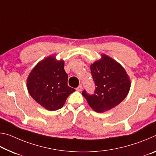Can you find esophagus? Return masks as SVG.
Wrapping results in <instances>:
<instances>
[{
  "label": "esophagus",
  "mask_w": 156,
  "mask_h": 156,
  "mask_svg": "<svg viewBox=\"0 0 156 156\" xmlns=\"http://www.w3.org/2000/svg\"><path fill=\"white\" fill-rule=\"evenodd\" d=\"M82 89H83V86H82V84H80L77 88H76V90L78 91H81Z\"/></svg>",
  "instance_id": "1"
}]
</instances>
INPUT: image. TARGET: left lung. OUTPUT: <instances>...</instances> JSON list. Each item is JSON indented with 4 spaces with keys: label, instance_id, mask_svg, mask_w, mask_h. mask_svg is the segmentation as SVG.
Segmentation results:
<instances>
[{
    "label": "left lung",
    "instance_id": "1",
    "mask_svg": "<svg viewBox=\"0 0 156 156\" xmlns=\"http://www.w3.org/2000/svg\"><path fill=\"white\" fill-rule=\"evenodd\" d=\"M90 69L96 87L94 94L83 91L89 106L95 112L102 113L119 105L131 87L130 79L125 69L105 54L91 64Z\"/></svg>",
    "mask_w": 156,
    "mask_h": 156
}]
</instances>
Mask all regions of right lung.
Returning <instances> with one entry per match:
<instances>
[{"label":"right lung","instance_id":"obj_1","mask_svg":"<svg viewBox=\"0 0 156 156\" xmlns=\"http://www.w3.org/2000/svg\"><path fill=\"white\" fill-rule=\"evenodd\" d=\"M64 61L50 56L41 60L31 70L27 80L30 96L49 111H56L65 105L67 97L75 91L68 86V75Z\"/></svg>","mask_w":156,"mask_h":156}]
</instances>
